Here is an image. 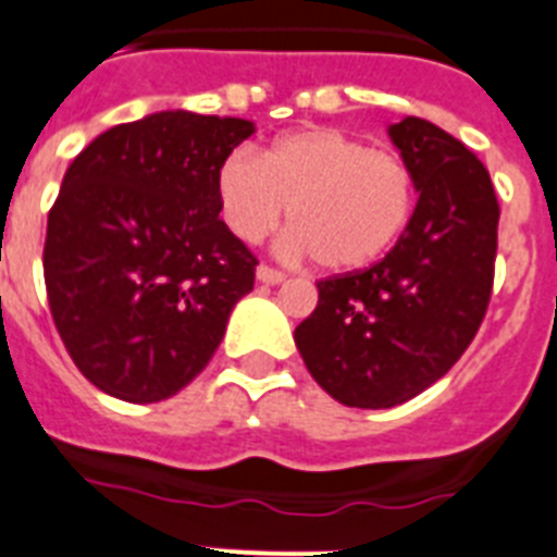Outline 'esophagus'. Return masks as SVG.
I'll return each mask as SVG.
<instances>
[{
  "instance_id": "obj_1",
  "label": "esophagus",
  "mask_w": 557,
  "mask_h": 557,
  "mask_svg": "<svg viewBox=\"0 0 557 557\" xmlns=\"http://www.w3.org/2000/svg\"><path fill=\"white\" fill-rule=\"evenodd\" d=\"M256 278H259L261 284H282L284 273L282 270L270 268V264H259V270H256Z\"/></svg>"
}]
</instances>
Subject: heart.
Listing matches in <instances>:
<instances>
[{
  "mask_svg": "<svg viewBox=\"0 0 557 557\" xmlns=\"http://www.w3.org/2000/svg\"><path fill=\"white\" fill-rule=\"evenodd\" d=\"M224 224L261 242L289 207L293 250L333 273L367 268L401 238L416 207L410 164L333 127L287 133L264 150H233L215 173Z\"/></svg>",
  "mask_w": 557,
  "mask_h": 557,
  "instance_id": "heart-1",
  "label": "heart"
}]
</instances>
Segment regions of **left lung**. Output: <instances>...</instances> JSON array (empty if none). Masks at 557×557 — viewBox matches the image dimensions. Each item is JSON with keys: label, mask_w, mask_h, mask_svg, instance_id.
I'll list each match as a JSON object with an SVG mask.
<instances>
[{"label": "left lung", "mask_w": 557, "mask_h": 557, "mask_svg": "<svg viewBox=\"0 0 557 557\" xmlns=\"http://www.w3.org/2000/svg\"><path fill=\"white\" fill-rule=\"evenodd\" d=\"M416 178L401 238L372 268L319 282V305L296 327L307 370L335 401L387 410L447 375L475 338L493 296L498 199L472 150L407 116L389 124Z\"/></svg>", "instance_id": "8db88e82"}]
</instances>
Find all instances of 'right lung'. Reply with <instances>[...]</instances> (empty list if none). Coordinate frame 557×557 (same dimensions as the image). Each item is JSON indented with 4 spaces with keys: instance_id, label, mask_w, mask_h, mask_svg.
I'll return each mask as SVG.
<instances>
[{
    "instance_id": "right-lung-1",
    "label": "right lung",
    "mask_w": 557,
    "mask_h": 557,
    "mask_svg": "<svg viewBox=\"0 0 557 557\" xmlns=\"http://www.w3.org/2000/svg\"><path fill=\"white\" fill-rule=\"evenodd\" d=\"M256 127L162 110L82 150L48 213L50 315L94 387L131 404L187 387L222 344L256 256L219 219L215 173Z\"/></svg>"
}]
</instances>
